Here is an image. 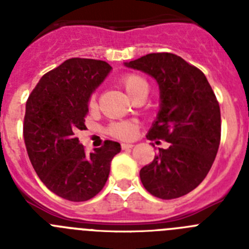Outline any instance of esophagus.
<instances>
[{
    "mask_svg": "<svg viewBox=\"0 0 249 249\" xmlns=\"http://www.w3.org/2000/svg\"><path fill=\"white\" fill-rule=\"evenodd\" d=\"M132 147H133V144L132 143H122V149H124V151H127V149H131Z\"/></svg>",
    "mask_w": 249,
    "mask_h": 249,
    "instance_id": "esophagus-1",
    "label": "esophagus"
}]
</instances>
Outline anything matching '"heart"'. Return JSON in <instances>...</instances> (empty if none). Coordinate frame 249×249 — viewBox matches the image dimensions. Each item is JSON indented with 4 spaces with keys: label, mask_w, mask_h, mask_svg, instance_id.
<instances>
[{
    "label": "heart",
    "mask_w": 249,
    "mask_h": 249,
    "mask_svg": "<svg viewBox=\"0 0 249 249\" xmlns=\"http://www.w3.org/2000/svg\"><path fill=\"white\" fill-rule=\"evenodd\" d=\"M121 85L123 86L126 93L133 101L140 97L146 98L149 91L148 82L144 80L143 77L136 73H128L126 76H123L121 78ZM96 105H97L96 93H92L89 98V107L93 109ZM136 129H137V126L133 122H117L113 123L109 127V133L114 137L121 138V140H129V138L135 136Z\"/></svg>",
    "instance_id": "b5f03b06"
}]
</instances>
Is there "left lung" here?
<instances>
[{
    "label": "left lung",
    "mask_w": 249,
    "mask_h": 249,
    "mask_svg": "<svg viewBox=\"0 0 249 249\" xmlns=\"http://www.w3.org/2000/svg\"><path fill=\"white\" fill-rule=\"evenodd\" d=\"M124 66L158 83L160 111L147 138L171 143L141 169V182L158 198L182 197L206 178L218 152L221 111L212 87L203 72L173 53H149Z\"/></svg>",
    "instance_id": "1"
}]
</instances>
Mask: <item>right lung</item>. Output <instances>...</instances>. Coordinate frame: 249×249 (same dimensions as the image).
<instances>
[{"instance_id": "add662e5", "label": "right lung", "mask_w": 249, "mask_h": 249, "mask_svg": "<svg viewBox=\"0 0 249 249\" xmlns=\"http://www.w3.org/2000/svg\"><path fill=\"white\" fill-rule=\"evenodd\" d=\"M105 61L70 58L39 80L26 103L23 137L39 179L54 195L89 201L107 182L121 144L106 141L87 155L76 137L86 129L89 98L108 76Z\"/></svg>"}]
</instances>
